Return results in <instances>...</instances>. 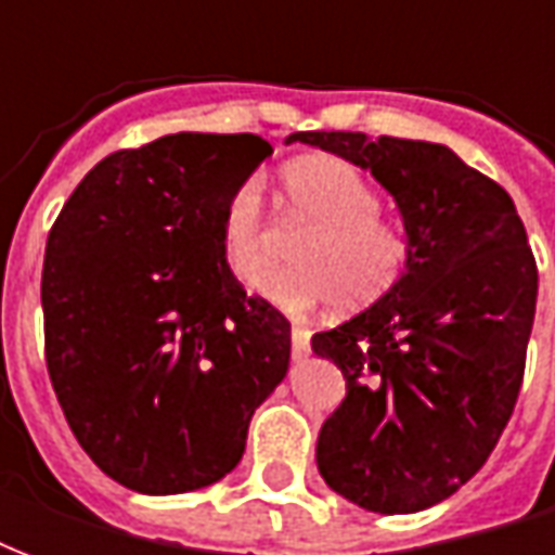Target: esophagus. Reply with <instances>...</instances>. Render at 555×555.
I'll list each match as a JSON object with an SVG mask.
<instances>
[{
	"label": "esophagus",
	"mask_w": 555,
	"mask_h": 555,
	"mask_svg": "<svg viewBox=\"0 0 555 555\" xmlns=\"http://www.w3.org/2000/svg\"><path fill=\"white\" fill-rule=\"evenodd\" d=\"M291 353H294V360H302L309 353V330L291 326Z\"/></svg>",
	"instance_id": "esophagus-1"
}]
</instances>
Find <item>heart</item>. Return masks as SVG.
<instances>
[{
    "label": "heart",
    "mask_w": 555,
    "mask_h": 555,
    "mask_svg": "<svg viewBox=\"0 0 555 555\" xmlns=\"http://www.w3.org/2000/svg\"><path fill=\"white\" fill-rule=\"evenodd\" d=\"M291 217L312 225L291 249L294 267L255 282V294L288 312L318 302L357 309L384 297L404 273L410 241L401 225L380 219V193L338 157L294 159L282 171ZM219 249L234 276L253 282L267 264L264 205L255 178H243L219 207Z\"/></svg>",
    "instance_id": "heart-1"
}]
</instances>
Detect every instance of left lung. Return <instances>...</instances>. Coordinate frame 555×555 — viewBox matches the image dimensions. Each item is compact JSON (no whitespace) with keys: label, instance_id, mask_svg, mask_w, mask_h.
Instances as JSON below:
<instances>
[{"label":"left lung","instance_id":"1","mask_svg":"<svg viewBox=\"0 0 555 555\" xmlns=\"http://www.w3.org/2000/svg\"><path fill=\"white\" fill-rule=\"evenodd\" d=\"M396 198L410 255L365 312L314 333L348 396L318 434V469L365 512L437 505L485 466L512 418L535 321L538 267L512 195L452 147L365 133H291Z\"/></svg>","mask_w":555,"mask_h":555}]
</instances>
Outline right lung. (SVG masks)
I'll return each mask as SVG.
<instances>
[{
	"label": "right lung",
	"instance_id": "add662e5",
	"mask_svg": "<svg viewBox=\"0 0 555 555\" xmlns=\"http://www.w3.org/2000/svg\"><path fill=\"white\" fill-rule=\"evenodd\" d=\"M273 154L253 133H171L82 178L47 237V369L79 446L139 493L229 476L288 374L291 324L219 249L229 190Z\"/></svg>",
	"mask_w": 555,
	"mask_h": 555
}]
</instances>
